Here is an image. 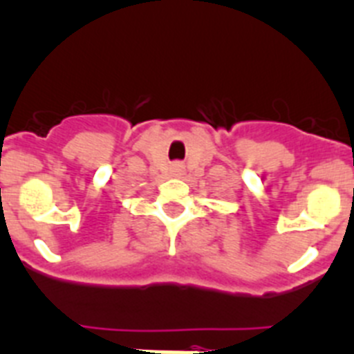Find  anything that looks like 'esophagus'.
<instances>
[{"label": "esophagus", "instance_id": "34e87169", "mask_svg": "<svg viewBox=\"0 0 354 354\" xmlns=\"http://www.w3.org/2000/svg\"><path fill=\"white\" fill-rule=\"evenodd\" d=\"M174 171H176V173H180V171H181V165H180V164L174 165Z\"/></svg>", "mask_w": 354, "mask_h": 354}]
</instances>
